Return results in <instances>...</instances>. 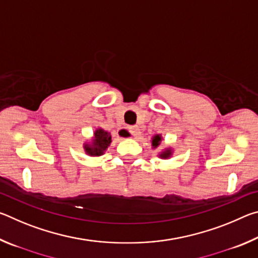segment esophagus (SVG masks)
Listing matches in <instances>:
<instances>
[{"label": "esophagus", "mask_w": 258, "mask_h": 258, "mask_svg": "<svg viewBox=\"0 0 258 258\" xmlns=\"http://www.w3.org/2000/svg\"><path fill=\"white\" fill-rule=\"evenodd\" d=\"M128 131H130V133L132 134L134 138H137V137H139V135H140V128H139V126H137V125L130 126Z\"/></svg>", "instance_id": "esophagus-1"}]
</instances>
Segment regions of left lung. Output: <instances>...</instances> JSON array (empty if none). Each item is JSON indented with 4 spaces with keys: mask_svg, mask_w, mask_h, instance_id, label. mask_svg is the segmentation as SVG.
Masks as SVG:
<instances>
[{
    "mask_svg": "<svg viewBox=\"0 0 258 258\" xmlns=\"http://www.w3.org/2000/svg\"><path fill=\"white\" fill-rule=\"evenodd\" d=\"M160 142H161V135L160 134L155 135V137L152 138V140H151L152 148L156 149V148L160 145ZM171 156H172V150L169 149V148H167V149H165L163 152H160V154H159V157H160V158H163V159H167Z\"/></svg>",
    "mask_w": 258,
    "mask_h": 258,
    "instance_id": "left-lung-1",
    "label": "left lung"
}]
</instances>
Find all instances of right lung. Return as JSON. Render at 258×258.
Wrapping results in <instances>:
<instances>
[{"label": "right lung", "mask_w": 258, "mask_h": 258, "mask_svg": "<svg viewBox=\"0 0 258 258\" xmlns=\"http://www.w3.org/2000/svg\"><path fill=\"white\" fill-rule=\"evenodd\" d=\"M111 143V135L107 131L102 128H97L94 132V137L91 143H85L84 150L89 156L99 157L104 154L107 148Z\"/></svg>", "instance_id": "add662e5"}]
</instances>
